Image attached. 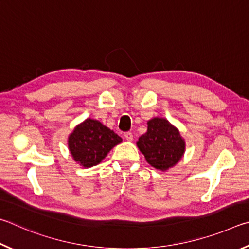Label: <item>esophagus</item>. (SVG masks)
Returning <instances> with one entry per match:
<instances>
[{"label":"esophagus","instance_id":"obj_1","mask_svg":"<svg viewBox=\"0 0 249 249\" xmlns=\"http://www.w3.org/2000/svg\"><path fill=\"white\" fill-rule=\"evenodd\" d=\"M124 139L127 141H132L133 140V134L131 132H125L124 133Z\"/></svg>","mask_w":249,"mask_h":249}]
</instances>
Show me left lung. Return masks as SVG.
<instances>
[{
  "instance_id": "obj_1",
  "label": "left lung",
  "mask_w": 249,
  "mask_h": 249,
  "mask_svg": "<svg viewBox=\"0 0 249 249\" xmlns=\"http://www.w3.org/2000/svg\"><path fill=\"white\" fill-rule=\"evenodd\" d=\"M139 150L146 162L160 171H166L179 162L185 152V140L178 129L164 118L147 121V131L139 138Z\"/></svg>"
}]
</instances>
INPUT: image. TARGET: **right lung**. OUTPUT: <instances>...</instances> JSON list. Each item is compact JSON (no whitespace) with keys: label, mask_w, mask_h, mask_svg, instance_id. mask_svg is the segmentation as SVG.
Masks as SVG:
<instances>
[{"label":"right lung","mask_w":249,"mask_h":249,"mask_svg":"<svg viewBox=\"0 0 249 249\" xmlns=\"http://www.w3.org/2000/svg\"><path fill=\"white\" fill-rule=\"evenodd\" d=\"M122 139L98 120L87 118L74 128L68 144L73 160L89 168L99 164Z\"/></svg>","instance_id":"add662e5"}]
</instances>
